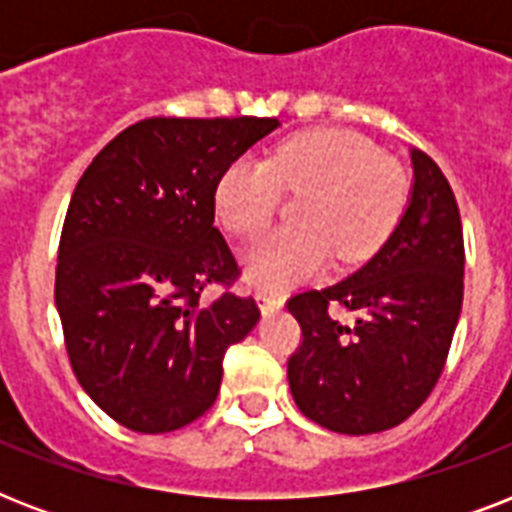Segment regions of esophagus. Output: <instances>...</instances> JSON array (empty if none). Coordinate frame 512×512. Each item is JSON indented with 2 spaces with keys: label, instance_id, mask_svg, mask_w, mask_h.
I'll return each mask as SVG.
<instances>
[{
  "label": "esophagus",
  "instance_id": "esophagus-1",
  "mask_svg": "<svg viewBox=\"0 0 512 512\" xmlns=\"http://www.w3.org/2000/svg\"><path fill=\"white\" fill-rule=\"evenodd\" d=\"M257 303H260L263 311H273V308L284 305V297L279 292H271V289H257Z\"/></svg>",
  "mask_w": 512,
  "mask_h": 512
}]
</instances>
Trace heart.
<instances>
[{"mask_svg":"<svg viewBox=\"0 0 512 512\" xmlns=\"http://www.w3.org/2000/svg\"><path fill=\"white\" fill-rule=\"evenodd\" d=\"M281 191L300 193L292 220L247 255V276L263 287L308 279L335 252L361 263L396 231L412 180L372 140L348 130L297 132L265 162L236 159L217 177L215 215L233 236H257L279 212Z\"/></svg>","mask_w":512,"mask_h":512,"instance_id":"obj_1","label":"heart"}]
</instances>
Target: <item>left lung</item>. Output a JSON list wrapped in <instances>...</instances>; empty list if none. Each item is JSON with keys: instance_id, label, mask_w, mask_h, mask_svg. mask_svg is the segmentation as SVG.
I'll return each instance as SVG.
<instances>
[{"instance_id": "obj_1", "label": "left lung", "mask_w": 512, "mask_h": 512, "mask_svg": "<svg viewBox=\"0 0 512 512\" xmlns=\"http://www.w3.org/2000/svg\"><path fill=\"white\" fill-rule=\"evenodd\" d=\"M412 167V201L380 252L348 279L287 300L303 332L289 388L308 420L335 433L404 422L436 388L452 348L465 276L460 207L428 154L414 148Z\"/></svg>"}]
</instances>
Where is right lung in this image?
<instances>
[{
    "instance_id": "1",
    "label": "right lung",
    "mask_w": 512,
    "mask_h": 512,
    "mask_svg": "<svg viewBox=\"0 0 512 512\" xmlns=\"http://www.w3.org/2000/svg\"><path fill=\"white\" fill-rule=\"evenodd\" d=\"M271 116H156L119 132L79 177L58 247L55 305L87 396L135 433H170L215 404L225 350L260 319L215 228L228 164ZM209 283L224 287L215 301Z\"/></svg>"
}]
</instances>
